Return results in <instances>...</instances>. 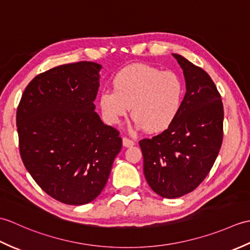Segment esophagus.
Instances as JSON below:
<instances>
[{
  "mask_svg": "<svg viewBox=\"0 0 250 250\" xmlns=\"http://www.w3.org/2000/svg\"><path fill=\"white\" fill-rule=\"evenodd\" d=\"M122 144H124V146L125 147H130V146H133L134 145V141L129 139V137H122Z\"/></svg>",
  "mask_w": 250,
  "mask_h": 250,
  "instance_id": "34e87169",
  "label": "esophagus"
}]
</instances>
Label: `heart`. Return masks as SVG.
<instances>
[{"mask_svg":"<svg viewBox=\"0 0 250 250\" xmlns=\"http://www.w3.org/2000/svg\"><path fill=\"white\" fill-rule=\"evenodd\" d=\"M113 90H103L99 105L105 120L118 125L132 107V118L149 133L166 131L183 106L185 86L176 73L147 64L122 68L113 78Z\"/></svg>","mask_w":250,"mask_h":250,"instance_id":"1","label":"heart"}]
</instances>
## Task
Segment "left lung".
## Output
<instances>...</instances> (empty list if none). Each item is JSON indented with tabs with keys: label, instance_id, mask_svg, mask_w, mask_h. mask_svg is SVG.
Instances as JSON below:
<instances>
[{
	"label": "left lung",
	"instance_id": "1",
	"mask_svg": "<svg viewBox=\"0 0 250 250\" xmlns=\"http://www.w3.org/2000/svg\"><path fill=\"white\" fill-rule=\"evenodd\" d=\"M183 68L186 91L173 125L151 139H143L144 175L162 198L193 191L213 167L224 139V105L213 79L203 68L173 55Z\"/></svg>",
	"mask_w": 250,
	"mask_h": 250
}]
</instances>
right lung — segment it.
<instances>
[{
	"label": "right lung",
	"instance_id": "add662e5",
	"mask_svg": "<svg viewBox=\"0 0 250 250\" xmlns=\"http://www.w3.org/2000/svg\"><path fill=\"white\" fill-rule=\"evenodd\" d=\"M101 65L70 63L41 73L17 107L19 151L35 183L68 205L93 201L122 147L120 132L95 113Z\"/></svg>",
	"mask_w": 250,
	"mask_h": 250
}]
</instances>
